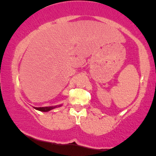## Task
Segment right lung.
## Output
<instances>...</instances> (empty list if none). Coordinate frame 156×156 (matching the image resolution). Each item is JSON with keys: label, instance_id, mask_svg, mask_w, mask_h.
I'll return each mask as SVG.
<instances>
[{"label": "right lung", "instance_id": "add662e5", "mask_svg": "<svg viewBox=\"0 0 156 156\" xmlns=\"http://www.w3.org/2000/svg\"><path fill=\"white\" fill-rule=\"evenodd\" d=\"M57 107V106H51V107H34V108L37 110H39V111H41V112H48L50 111V110L53 109V108Z\"/></svg>", "mask_w": 156, "mask_h": 156}]
</instances>
